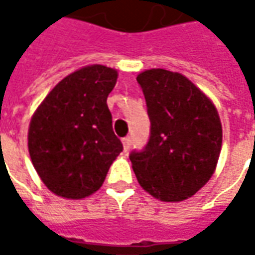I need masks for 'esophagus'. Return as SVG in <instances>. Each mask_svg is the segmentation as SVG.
I'll return each mask as SVG.
<instances>
[{
	"label": "esophagus",
	"mask_w": 255,
	"mask_h": 255,
	"mask_svg": "<svg viewBox=\"0 0 255 255\" xmlns=\"http://www.w3.org/2000/svg\"><path fill=\"white\" fill-rule=\"evenodd\" d=\"M123 149H125V152H128L129 149H130V144H132V137L130 136H126V137H123Z\"/></svg>",
	"instance_id": "esophagus-1"
}]
</instances>
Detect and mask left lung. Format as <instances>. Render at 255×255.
I'll return each instance as SVG.
<instances>
[{"label":"left lung","instance_id":"1","mask_svg":"<svg viewBox=\"0 0 255 255\" xmlns=\"http://www.w3.org/2000/svg\"><path fill=\"white\" fill-rule=\"evenodd\" d=\"M150 137L129 159L139 184L154 199L181 201L210 180L223 142L214 103L179 72L147 69L137 75Z\"/></svg>","mask_w":255,"mask_h":255}]
</instances>
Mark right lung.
<instances>
[{
	"instance_id": "1",
	"label": "right lung",
	"mask_w": 255,
	"mask_h": 255,
	"mask_svg": "<svg viewBox=\"0 0 255 255\" xmlns=\"http://www.w3.org/2000/svg\"><path fill=\"white\" fill-rule=\"evenodd\" d=\"M116 79V69L84 66L56 85L32 115L29 156L56 196L78 200L99 190L123 150L106 103Z\"/></svg>"
}]
</instances>
